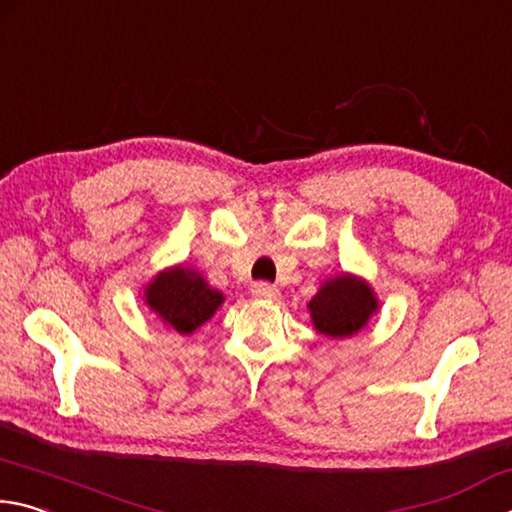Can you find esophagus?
<instances>
[{
  "label": "esophagus",
  "mask_w": 512,
  "mask_h": 512,
  "mask_svg": "<svg viewBox=\"0 0 512 512\" xmlns=\"http://www.w3.org/2000/svg\"><path fill=\"white\" fill-rule=\"evenodd\" d=\"M251 294L261 301H279V297H281L279 288H274V285H270V283H256L254 288H251Z\"/></svg>",
  "instance_id": "34e87169"
}]
</instances>
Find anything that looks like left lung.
Returning <instances> with one entry per match:
<instances>
[{"mask_svg": "<svg viewBox=\"0 0 512 512\" xmlns=\"http://www.w3.org/2000/svg\"><path fill=\"white\" fill-rule=\"evenodd\" d=\"M308 310L317 333L344 339L357 335L369 324V319L378 312V299L371 285L360 276L342 274L321 285L308 303Z\"/></svg>", "mask_w": 512, "mask_h": 512, "instance_id": "obj_1", "label": "left lung"}]
</instances>
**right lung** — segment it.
<instances>
[{"mask_svg": "<svg viewBox=\"0 0 512 512\" xmlns=\"http://www.w3.org/2000/svg\"><path fill=\"white\" fill-rule=\"evenodd\" d=\"M143 299H146V306L179 335H191L224 303L222 294L213 290L202 274L184 265L159 272L143 288Z\"/></svg>", "mask_w": 512, "mask_h": 512, "instance_id": "right-lung-1", "label": "right lung"}]
</instances>
